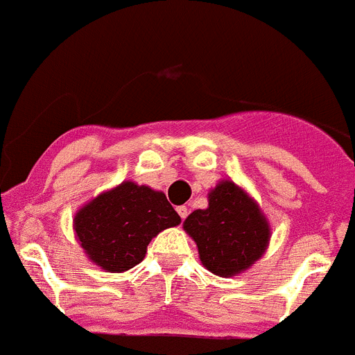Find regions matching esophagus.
<instances>
[{
	"instance_id": "1",
	"label": "esophagus",
	"mask_w": 355,
	"mask_h": 355,
	"mask_svg": "<svg viewBox=\"0 0 355 355\" xmlns=\"http://www.w3.org/2000/svg\"><path fill=\"white\" fill-rule=\"evenodd\" d=\"M177 212H178V216H180L182 220H186L187 214H189V209H187L186 205H180V207H177Z\"/></svg>"
}]
</instances>
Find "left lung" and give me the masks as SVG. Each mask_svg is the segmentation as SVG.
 <instances>
[{
    "label": "left lung",
    "mask_w": 355,
    "mask_h": 355,
    "mask_svg": "<svg viewBox=\"0 0 355 355\" xmlns=\"http://www.w3.org/2000/svg\"><path fill=\"white\" fill-rule=\"evenodd\" d=\"M184 229L195 239L203 266L220 277L252 266L270 241V227L257 203L229 180L209 193L207 209L187 216Z\"/></svg>",
    "instance_id": "obj_1"
}]
</instances>
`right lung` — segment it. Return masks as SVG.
I'll return each mask as SVG.
<instances>
[{
  "mask_svg": "<svg viewBox=\"0 0 355 355\" xmlns=\"http://www.w3.org/2000/svg\"><path fill=\"white\" fill-rule=\"evenodd\" d=\"M178 223L164 193L123 182L76 212L75 232L92 263L119 273L143 261L160 230Z\"/></svg>",
  "mask_w": 355,
  "mask_h": 355,
  "instance_id": "add662e5",
  "label": "right lung"
}]
</instances>
